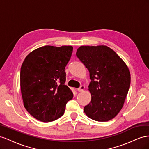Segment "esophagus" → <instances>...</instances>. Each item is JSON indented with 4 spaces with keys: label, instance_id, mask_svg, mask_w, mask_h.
<instances>
[{
    "label": "esophagus",
    "instance_id": "obj_1",
    "mask_svg": "<svg viewBox=\"0 0 149 149\" xmlns=\"http://www.w3.org/2000/svg\"><path fill=\"white\" fill-rule=\"evenodd\" d=\"M85 89V87L84 86H81L79 88H77V91L79 92H82Z\"/></svg>",
    "mask_w": 149,
    "mask_h": 149
}]
</instances>
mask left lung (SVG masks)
I'll return each mask as SVG.
<instances>
[{
  "instance_id": "8db88e82",
  "label": "left lung",
  "mask_w": 149,
  "mask_h": 149,
  "mask_svg": "<svg viewBox=\"0 0 149 149\" xmlns=\"http://www.w3.org/2000/svg\"><path fill=\"white\" fill-rule=\"evenodd\" d=\"M90 73L92 99L84 112L91 119L106 122L120 111L128 93L130 74L116 52L105 45L80 46L76 52Z\"/></svg>"
}]
</instances>
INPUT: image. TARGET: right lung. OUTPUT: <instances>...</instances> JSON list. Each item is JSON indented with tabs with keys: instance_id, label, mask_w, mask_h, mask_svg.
Masks as SVG:
<instances>
[{
	"instance_id": "1",
	"label": "right lung",
	"mask_w": 149,
	"mask_h": 149,
	"mask_svg": "<svg viewBox=\"0 0 149 149\" xmlns=\"http://www.w3.org/2000/svg\"><path fill=\"white\" fill-rule=\"evenodd\" d=\"M73 47L45 45L25 57L20 69V81L24 105L37 120H56L65 112L73 93L65 85V67Z\"/></svg>"
}]
</instances>
